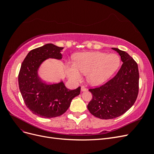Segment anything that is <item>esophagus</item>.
Returning a JSON list of instances; mask_svg holds the SVG:
<instances>
[{
	"mask_svg": "<svg viewBox=\"0 0 154 154\" xmlns=\"http://www.w3.org/2000/svg\"><path fill=\"white\" fill-rule=\"evenodd\" d=\"M81 91H82V92L86 91H87V88H86L84 86H82V87H81Z\"/></svg>",
	"mask_w": 154,
	"mask_h": 154,
	"instance_id": "34e87169",
	"label": "esophagus"
}]
</instances>
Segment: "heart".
I'll list each match as a JSON object with an SVG mask.
<instances>
[{
  "label": "heart",
  "mask_w": 154,
  "mask_h": 154,
  "mask_svg": "<svg viewBox=\"0 0 154 154\" xmlns=\"http://www.w3.org/2000/svg\"><path fill=\"white\" fill-rule=\"evenodd\" d=\"M121 60L116 54H107L101 52H87L78 54L75 62L67 64L66 71L69 78L80 81L82 74H88V82L94 85L105 82L117 71Z\"/></svg>",
  "instance_id": "b5f03b06"
}]
</instances>
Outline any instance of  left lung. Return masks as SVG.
Instances as JSON below:
<instances>
[{
    "label": "left lung",
    "mask_w": 154,
    "mask_h": 154,
    "mask_svg": "<svg viewBox=\"0 0 154 154\" xmlns=\"http://www.w3.org/2000/svg\"><path fill=\"white\" fill-rule=\"evenodd\" d=\"M120 55L123 62L116 75L99 87L90 88L92 98L88 110L95 117L103 119H114L131 108L139 92V74L136 61L118 48H112Z\"/></svg>",
    "instance_id": "obj_1"
}]
</instances>
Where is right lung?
Here are the masks:
<instances>
[{
  "label": "right lung",
  "instance_id": "add662e5",
  "mask_svg": "<svg viewBox=\"0 0 154 154\" xmlns=\"http://www.w3.org/2000/svg\"><path fill=\"white\" fill-rule=\"evenodd\" d=\"M63 48L45 44L29 51L23 61L18 74V85L26 106L41 118L58 117L66 112L74 97L80 94V87L69 90L62 81L48 84L38 74L40 65L45 60H61Z\"/></svg>",
  "mask_w": 154,
  "mask_h": 154
}]
</instances>
